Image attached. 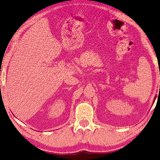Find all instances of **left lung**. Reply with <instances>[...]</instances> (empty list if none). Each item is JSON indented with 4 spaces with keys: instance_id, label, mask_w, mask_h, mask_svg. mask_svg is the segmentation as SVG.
Returning a JSON list of instances; mask_svg holds the SVG:
<instances>
[{
    "instance_id": "1",
    "label": "left lung",
    "mask_w": 160,
    "mask_h": 160,
    "mask_svg": "<svg viewBox=\"0 0 160 160\" xmlns=\"http://www.w3.org/2000/svg\"><path fill=\"white\" fill-rule=\"evenodd\" d=\"M154 101H155V100H154Z\"/></svg>"
}]
</instances>
